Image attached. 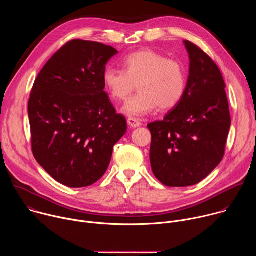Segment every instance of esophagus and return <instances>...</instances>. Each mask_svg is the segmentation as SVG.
<instances>
[{
	"label": "esophagus",
	"instance_id": "1",
	"mask_svg": "<svg viewBox=\"0 0 256 256\" xmlns=\"http://www.w3.org/2000/svg\"><path fill=\"white\" fill-rule=\"evenodd\" d=\"M128 126H130V128H138L140 126H142V124L140 122V120H138V118H130L128 120Z\"/></svg>",
	"mask_w": 256,
	"mask_h": 256
}]
</instances>
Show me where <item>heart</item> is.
Here are the masks:
<instances>
[{
	"mask_svg": "<svg viewBox=\"0 0 256 256\" xmlns=\"http://www.w3.org/2000/svg\"><path fill=\"white\" fill-rule=\"evenodd\" d=\"M124 70L108 66L102 74L105 92L114 100H124L138 86V93L122 107L130 118H142L158 107L168 110L184 98L186 90V70L179 62L146 50L128 54Z\"/></svg>",
	"mask_w": 256,
	"mask_h": 256,
	"instance_id": "b5f03b06",
	"label": "heart"
}]
</instances>
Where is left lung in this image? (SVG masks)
Here are the masks:
<instances>
[{"label": "left lung", "instance_id": "1", "mask_svg": "<svg viewBox=\"0 0 256 256\" xmlns=\"http://www.w3.org/2000/svg\"><path fill=\"white\" fill-rule=\"evenodd\" d=\"M184 44L190 58L186 94L162 122L148 124L153 173L173 188L194 186L220 164L231 126L220 70L196 46Z\"/></svg>", "mask_w": 256, "mask_h": 256}]
</instances>
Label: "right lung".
Masks as SVG:
<instances>
[{
    "label": "right lung",
    "instance_id": "1",
    "mask_svg": "<svg viewBox=\"0 0 256 256\" xmlns=\"http://www.w3.org/2000/svg\"><path fill=\"white\" fill-rule=\"evenodd\" d=\"M116 54V48L100 42L72 40L34 82L28 102L32 152L66 186L98 181L126 132V118L116 114L102 82L105 66Z\"/></svg>",
    "mask_w": 256,
    "mask_h": 256
}]
</instances>
